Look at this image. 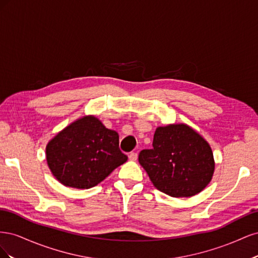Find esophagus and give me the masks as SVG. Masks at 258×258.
<instances>
[{
    "mask_svg": "<svg viewBox=\"0 0 258 258\" xmlns=\"http://www.w3.org/2000/svg\"><path fill=\"white\" fill-rule=\"evenodd\" d=\"M129 159L132 160V161H136V160L138 159V154L135 153V152L130 153V154H129Z\"/></svg>",
    "mask_w": 258,
    "mask_h": 258,
    "instance_id": "34e87169",
    "label": "esophagus"
}]
</instances>
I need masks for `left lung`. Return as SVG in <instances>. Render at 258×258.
I'll use <instances>...</instances> for the list:
<instances>
[{
    "instance_id": "left-lung-1",
    "label": "left lung",
    "mask_w": 258,
    "mask_h": 258,
    "mask_svg": "<svg viewBox=\"0 0 258 258\" xmlns=\"http://www.w3.org/2000/svg\"><path fill=\"white\" fill-rule=\"evenodd\" d=\"M139 162L156 188L176 198L204 190L215 169L210 144L186 123L156 129L153 148L140 152Z\"/></svg>"
}]
</instances>
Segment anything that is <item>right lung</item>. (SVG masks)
<instances>
[{"label": "right lung", "mask_w": 258, "mask_h": 258, "mask_svg": "<svg viewBox=\"0 0 258 258\" xmlns=\"http://www.w3.org/2000/svg\"><path fill=\"white\" fill-rule=\"evenodd\" d=\"M119 150V136L99 118L86 115L74 120L46 145L52 175L67 187L88 189L127 161Z\"/></svg>", "instance_id": "add662e5"}]
</instances>
